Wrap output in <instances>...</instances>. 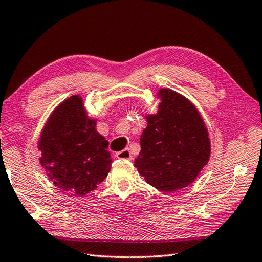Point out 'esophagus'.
I'll use <instances>...</instances> for the list:
<instances>
[{
    "label": "esophagus",
    "mask_w": 262,
    "mask_h": 262,
    "mask_svg": "<svg viewBox=\"0 0 262 262\" xmlns=\"http://www.w3.org/2000/svg\"><path fill=\"white\" fill-rule=\"evenodd\" d=\"M116 158L124 159V160H132L133 159L132 153L128 148H125V149H122V151L116 153Z\"/></svg>",
    "instance_id": "obj_1"
}]
</instances>
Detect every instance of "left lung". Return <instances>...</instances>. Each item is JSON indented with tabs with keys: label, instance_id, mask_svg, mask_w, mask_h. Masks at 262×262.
<instances>
[{
	"label": "left lung",
	"instance_id": "1",
	"mask_svg": "<svg viewBox=\"0 0 262 262\" xmlns=\"http://www.w3.org/2000/svg\"><path fill=\"white\" fill-rule=\"evenodd\" d=\"M159 97L158 114L146 116L135 166L151 186L174 192L190 185L207 164L210 142L204 120L188 99L170 89H161Z\"/></svg>",
	"mask_w": 262,
	"mask_h": 262
}]
</instances>
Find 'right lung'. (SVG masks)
<instances>
[{
	"label": "right lung",
	"instance_id": "obj_1",
	"mask_svg": "<svg viewBox=\"0 0 262 262\" xmlns=\"http://www.w3.org/2000/svg\"><path fill=\"white\" fill-rule=\"evenodd\" d=\"M83 100L73 96L60 103L46 122L39 140L40 163L59 189L85 196L110 171L109 143L88 118Z\"/></svg>",
	"mask_w": 262,
	"mask_h": 262
}]
</instances>
